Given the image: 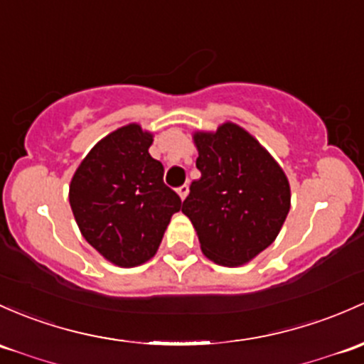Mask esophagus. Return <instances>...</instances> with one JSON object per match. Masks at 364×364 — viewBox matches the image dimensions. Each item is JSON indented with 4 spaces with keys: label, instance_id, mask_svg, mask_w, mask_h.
<instances>
[{
    "label": "esophagus",
    "instance_id": "obj_1",
    "mask_svg": "<svg viewBox=\"0 0 364 364\" xmlns=\"http://www.w3.org/2000/svg\"><path fill=\"white\" fill-rule=\"evenodd\" d=\"M176 192H178L179 198H181V200H185L186 195H188V192H190V186L188 185H181L178 190H176Z\"/></svg>",
    "mask_w": 364,
    "mask_h": 364
}]
</instances>
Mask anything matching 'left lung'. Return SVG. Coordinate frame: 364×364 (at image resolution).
Instances as JSON below:
<instances>
[{"instance_id": "8db88e82", "label": "left lung", "mask_w": 364, "mask_h": 364, "mask_svg": "<svg viewBox=\"0 0 364 364\" xmlns=\"http://www.w3.org/2000/svg\"><path fill=\"white\" fill-rule=\"evenodd\" d=\"M200 179L181 205L200 250L223 267H239L274 242L291 208L284 171L256 137L225 122L214 132H193Z\"/></svg>"}]
</instances>
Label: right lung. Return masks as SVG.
<instances>
[{
  "label": "right lung",
  "mask_w": 364,
  "mask_h": 364,
  "mask_svg": "<svg viewBox=\"0 0 364 364\" xmlns=\"http://www.w3.org/2000/svg\"><path fill=\"white\" fill-rule=\"evenodd\" d=\"M153 134L129 124L102 137L71 178L73 216L87 242L124 269L155 256L181 198L150 155Z\"/></svg>",
  "instance_id": "add662e5"
}]
</instances>
